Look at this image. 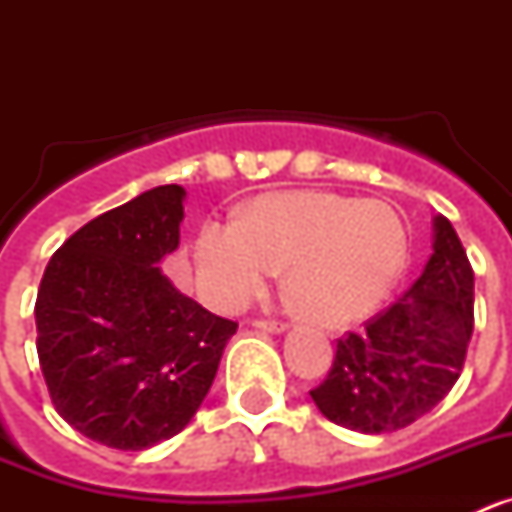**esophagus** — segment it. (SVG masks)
<instances>
[{
    "label": "esophagus",
    "instance_id": "obj_1",
    "mask_svg": "<svg viewBox=\"0 0 512 512\" xmlns=\"http://www.w3.org/2000/svg\"><path fill=\"white\" fill-rule=\"evenodd\" d=\"M256 328L261 330H269V333H282V330H287V323H282V320H256Z\"/></svg>",
    "mask_w": 512,
    "mask_h": 512
}]
</instances>
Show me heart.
<instances>
[{
  "label": "heart",
  "instance_id": "b5f03b06",
  "mask_svg": "<svg viewBox=\"0 0 512 512\" xmlns=\"http://www.w3.org/2000/svg\"><path fill=\"white\" fill-rule=\"evenodd\" d=\"M194 256L202 295L217 310H241L287 266L302 315L346 325L390 292L408 256V233L384 202L282 192L253 202L243 220H207Z\"/></svg>",
  "mask_w": 512,
  "mask_h": 512
}]
</instances>
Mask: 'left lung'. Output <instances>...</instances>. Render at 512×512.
<instances>
[{
    "instance_id": "left-lung-1",
    "label": "left lung",
    "mask_w": 512,
    "mask_h": 512,
    "mask_svg": "<svg viewBox=\"0 0 512 512\" xmlns=\"http://www.w3.org/2000/svg\"><path fill=\"white\" fill-rule=\"evenodd\" d=\"M474 330V271L454 225L433 220V253L413 287L336 343L328 377L310 390L330 423L392 433L449 395Z\"/></svg>"
}]
</instances>
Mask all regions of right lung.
Segmentation results:
<instances>
[{
    "mask_svg": "<svg viewBox=\"0 0 512 512\" xmlns=\"http://www.w3.org/2000/svg\"><path fill=\"white\" fill-rule=\"evenodd\" d=\"M184 194L166 184L94 217L40 279L38 359L53 405L110 449L143 451L184 431L238 330L158 266L179 246Z\"/></svg>",
    "mask_w": 512,
    "mask_h": 512,
    "instance_id": "obj_1",
    "label": "right lung"
}]
</instances>
